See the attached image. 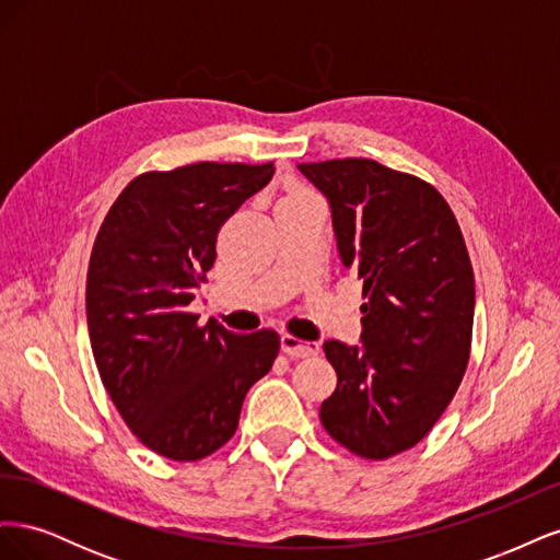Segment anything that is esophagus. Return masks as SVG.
Masks as SVG:
<instances>
[{"label":"esophagus","mask_w":560,"mask_h":560,"mask_svg":"<svg viewBox=\"0 0 560 560\" xmlns=\"http://www.w3.org/2000/svg\"><path fill=\"white\" fill-rule=\"evenodd\" d=\"M282 343V352L292 354V358H313V354L319 352V346L317 343H311V341H301V338L292 336V334H284L280 338Z\"/></svg>","instance_id":"obj_1"}]
</instances>
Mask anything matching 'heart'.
<instances>
[{"instance_id":"heart-1","label":"heart","mask_w":560,"mask_h":560,"mask_svg":"<svg viewBox=\"0 0 560 560\" xmlns=\"http://www.w3.org/2000/svg\"><path fill=\"white\" fill-rule=\"evenodd\" d=\"M294 194H306V191H294Z\"/></svg>"}]
</instances>
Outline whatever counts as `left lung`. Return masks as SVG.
<instances>
[{
    "instance_id": "obj_1",
    "label": "left lung",
    "mask_w": 560,
    "mask_h": 560,
    "mask_svg": "<svg viewBox=\"0 0 560 560\" xmlns=\"http://www.w3.org/2000/svg\"><path fill=\"white\" fill-rule=\"evenodd\" d=\"M327 196L341 261L362 280V346L327 341L336 389L319 406L334 442L366 460L413 448L460 387L474 270L432 184L371 159L301 163Z\"/></svg>"
}]
</instances>
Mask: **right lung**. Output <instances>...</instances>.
<instances>
[{"label":"right lung","instance_id":"right-lung-1","mask_svg":"<svg viewBox=\"0 0 560 560\" xmlns=\"http://www.w3.org/2000/svg\"><path fill=\"white\" fill-rule=\"evenodd\" d=\"M273 173V163L212 161L142 173L97 231L86 317L100 378L130 432L171 460L222 448L278 358V331L241 336L189 313L219 229Z\"/></svg>","mask_w":560,"mask_h":560}]
</instances>
